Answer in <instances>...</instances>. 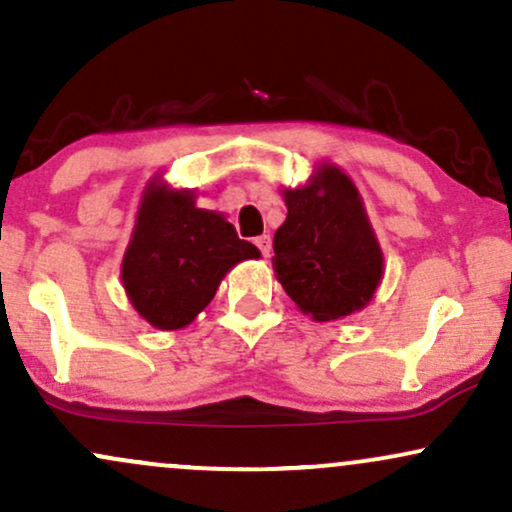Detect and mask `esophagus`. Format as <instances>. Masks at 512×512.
<instances>
[{
  "mask_svg": "<svg viewBox=\"0 0 512 512\" xmlns=\"http://www.w3.org/2000/svg\"><path fill=\"white\" fill-rule=\"evenodd\" d=\"M255 245H257V248H260V252H262L264 257H269V252H272V238H269V236L255 238Z\"/></svg>",
  "mask_w": 512,
  "mask_h": 512,
  "instance_id": "obj_1",
  "label": "esophagus"
}]
</instances>
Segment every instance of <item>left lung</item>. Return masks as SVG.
I'll return each mask as SVG.
<instances>
[{"label": "left lung", "mask_w": 512, "mask_h": 512, "mask_svg": "<svg viewBox=\"0 0 512 512\" xmlns=\"http://www.w3.org/2000/svg\"><path fill=\"white\" fill-rule=\"evenodd\" d=\"M286 221L274 233L272 267L301 313L330 322L373 301L385 257L354 180L320 163L301 187L281 190Z\"/></svg>", "instance_id": "left-lung-1"}]
</instances>
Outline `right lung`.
<instances>
[{
	"mask_svg": "<svg viewBox=\"0 0 512 512\" xmlns=\"http://www.w3.org/2000/svg\"><path fill=\"white\" fill-rule=\"evenodd\" d=\"M260 250L240 240L219 211L199 209L195 190H173L161 175L144 187L122 257L132 308L163 332L182 330L211 303L221 279Z\"/></svg>",
	"mask_w": 512,
	"mask_h": 512,
	"instance_id": "obj_1",
	"label": "right lung"
}]
</instances>
